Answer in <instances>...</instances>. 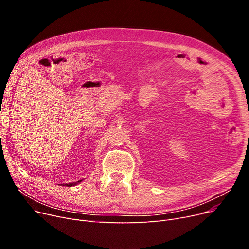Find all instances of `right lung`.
I'll list each match as a JSON object with an SVG mask.
<instances>
[{
	"instance_id": "add662e5",
	"label": "right lung",
	"mask_w": 249,
	"mask_h": 249,
	"mask_svg": "<svg viewBox=\"0 0 249 249\" xmlns=\"http://www.w3.org/2000/svg\"><path fill=\"white\" fill-rule=\"evenodd\" d=\"M82 180H84V179H81V180H78V181H74V182H70V184H65L64 186H65V187H72V186H76L77 184H80V182H81ZM62 185H63V184H62Z\"/></svg>"
}]
</instances>
